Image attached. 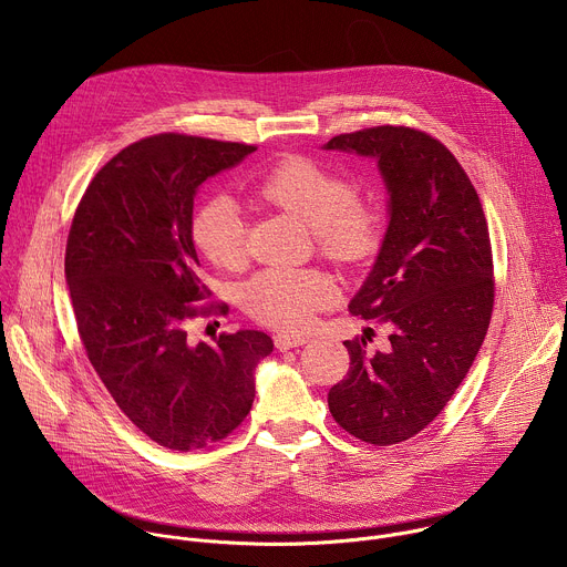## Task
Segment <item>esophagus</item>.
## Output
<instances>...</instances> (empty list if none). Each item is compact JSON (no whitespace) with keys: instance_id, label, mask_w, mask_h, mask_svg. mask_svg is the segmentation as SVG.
Instances as JSON below:
<instances>
[{"instance_id":"1","label":"esophagus","mask_w":567,"mask_h":567,"mask_svg":"<svg viewBox=\"0 0 567 567\" xmlns=\"http://www.w3.org/2000/svg\"><path fill=\"white\" fill-rule=\"evenodd\" d=\"M276 348L280 350V352H287V350H291V348H300V346H305L307 343V339L305 337H289V334H280V337H276Z\"/></svg>"}]
</instances>
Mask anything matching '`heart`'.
Segmentation results:
<instances>
[{
    "mask_svg": "<svg viewBox=\"0 0 567 567\" xmlns=\"http://www.w3.org/2000/svg\"><path fill=\"white\" fill-rule=\"evenodd\" d=\"M258 195L293 215L309 228L318 251L339 267L354 269L370 262L385 237V219L379 208L359 202L354 184L307 156H289L274 166L258 184ZM197 249L215 267L235 271L249 258L247 221L226 197L206 202L193 217ZM332 280L313 269H269L256 276L241 302L262 326L298 332L313 313L332 305Z\"/></svg>",
    "mask_w": 567,
    "mask_h": 567,
    "instance_id": "heart-1",
    "label": "heart"
}]
</instances>
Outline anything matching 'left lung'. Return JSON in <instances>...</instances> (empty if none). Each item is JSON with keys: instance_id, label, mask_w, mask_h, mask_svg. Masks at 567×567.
<instances>
[{"instance_id": "obj_1", "label": "left lung", "mask_w": 567, "mask_h": 567, "mask_svg": "<svg viewBox=\"0 0 567 567\" xmlns=\"http://www.w3.org/2000/svg\"><path fill=\"white\" fill-rule=\"evenodd\" d=\"M374 156L390 193V224L350 313L388 322L383 352L343 346L348 377L328 394L341 429L390 446L424 431L455 394L487 337L494 260L480 197L451 150L406 125H379L328 141Z\"/></svg>"}]
</instances>
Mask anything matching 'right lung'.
<instances>
[{
	"mask_svg": "<svg viewBox=\"0 0 567 567\" xmlns=\"http://www.w3.org/2000/svg\"><path fill=\"white\" fill-rule=\"evenodd\" d=\"M256 145L154 134L123 147L80 199L64 276L85 352L116 406L152 442L195 451L224 440L249 415L254 372L271 354L265 332L193 343L188 322L226 313L204 305L193 241L197 188Z\"/></svg>",
	"mask_w": 567,
	"mask_h": 567,
	"instance_id": "1",
	"label": "right lung"
}]
</instances>
